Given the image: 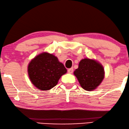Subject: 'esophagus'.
Here are the masks:
<instances>
[{"label":"esophagus","instance_id":"esophagus-1","mask_svg":"<svg viewBox=\"0 0 129 129\" xmlns=\"http://www.w3.org/2000/svg\"><path fill=\"white\" fill-rule=\"evenodd\" d=\"M73 71H74V69H73V68H70V69H68V73H70V74H72V72H73Z\"/></svg>","mask_w":129,"mask_h":129}]
</instances>
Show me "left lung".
Wrapping results in <instances>:
<instances>
[{
    "instance_id": "obj_1",
    "label": "left lung",
    "mask_w": 129,
    "mask_h": 129,
    "mask_svg": "<svg viewBox=\"0 0 129 129\" xmlns=\"http://www.w3.org/2000/svg\"><path fill=\"white\" fill-rule=\"evenodd\" d=\"M74 75L77 78L81 87L91 91L95 89L104 78V69L100 63L89 58H84L79 63L78 68Z\"/></svg>"
}]
</instances>
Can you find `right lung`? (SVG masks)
<instances>
[{"label": "right lung", "mask_w": 129, "mask_h": 129, "mask_svg": "<svg viewBox=\"0 0 129 129\" xmlns=\"http://www.w3.org/2000/svg\"><path fill=\"white\" fill-rule=\"evenodd\" d=\"M67 69L57 57L43 52L34 58L28 65V77L31 82L40 90H48L55 86Z\"/></svg>", "instance_id": "right-lung-1"}]
</instances>
